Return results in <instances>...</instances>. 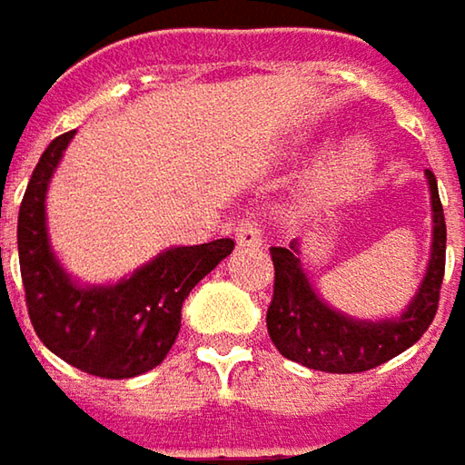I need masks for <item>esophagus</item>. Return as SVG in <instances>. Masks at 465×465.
Segmentation results:
<instances>
[{"instance_id":"obj_1","label":"esophagus","mask_w":465,"mask_h":465,"mask_svg":"<svg viewBox=\"0 0 465 465\" xmlns=\"http://www.w3.org/2000/svg\"><path fill=\"white\" fill-rule=\"evenodd\" d=\"M235 241L241 248H261L263 238H261V224L256 217H242L241 223L235 224Z\"/></svg>"}]
</instances>
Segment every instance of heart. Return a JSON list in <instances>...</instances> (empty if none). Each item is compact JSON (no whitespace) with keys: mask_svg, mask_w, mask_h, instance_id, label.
<instances>
[{"mask_svg":"<svg viewBox=\"0 0 465 465\" xmlns=\"http://www.w3.org/2000/svg\"><path fill=\"white\" fill-rule=\"evenodd\" d=\"M370 168V157L360 150H351V153L341 154L336 163H333V181L336 186H344V183H351L354 178H360L365 170Z\"/></svg>","mask_w":465,"mask_h":465,"instance_id":"1","label":"heart"}]
</instances>
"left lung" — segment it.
<instances>
[{
  "instance_id": "1",
  "label": "left lung",
  "mask_w": 465,
  "mask_h": 465,
  "mask_svg": "<svg viewBox=\"0 0 465 465\" xmlns=\"http://www.w3.org/2000/svg\"><path fill=\"white\" fill-rule=\"evenodd\" d=\"M432 193V256L420 292L396 321H354L331 311L312 292L297 259V241L287 248H269L274 261V295L266 311V329L282 357L321 372H365L383 365L417 344L430 329L440 305L445 277V214L435 173L427 170Z\"/></svg>"
}]
</instances>
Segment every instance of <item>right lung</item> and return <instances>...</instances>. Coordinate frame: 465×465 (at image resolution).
<instances>
[{
	"instance_id": "obj_1",
	"label": "right lung",
	"mask_w": 465,
	"mask_h": 465,
	"mask_svg": "<svg viewBox=\"0 0 465 465\" xmlns=\"http://www.w3.org/2000/svg\"><path fill=\"white\" fill-rule=\"evenodd\" d=\"M72 136L74 132H66L45 147L20 204L17 251L27 315L38 339L64 362L87 375L124 381L168 357L181 331L183 300L232 253L235 241L170 248L111 287L74 284L45 235V188Z\"/></svg>"
}]
</instances>
